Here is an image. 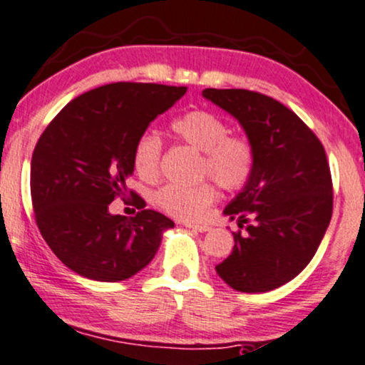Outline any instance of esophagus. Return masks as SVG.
<instances>
[{
	"label": "esophagus",
	"mask_w": 365,
	"mask_h": 365,
	"mask_svg": "<svg viewBox=\"0 0 365 365\" xmlns=\"http://www.w3.org/2000/svg\"><path fill=\"white\" fill-rule=\"evenodd\" d=\"M185 227H188V230H192L195 232H205L210 230V226H207V225H185Z\"/></svg>",
	"instance_id": "1"
}]
</instances>
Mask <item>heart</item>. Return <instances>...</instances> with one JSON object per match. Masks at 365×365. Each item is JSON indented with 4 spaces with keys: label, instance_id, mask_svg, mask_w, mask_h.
<instances>
[{
    "label": "heart",
    "instance_id": "1",
    "mask_svg": "<svg viewBox=\"0 0 365 365\" xmlns=\"http://www.w3.org/2000/svg\"><path fill=\"white\" fill-rule=\"evenodd\" d=\"M171 130L180 140L202 153V171L209 173L221 187L238 190L252 178L255 170V148L245 135L227 134L226 122L207 110H192L171 122ZM161 138L146 130L135 140L133 165L144 180L158 177L161 160ZM216 199L209 182L195 187L168 183L160 188L156 202L165 212L180 219H199Z\"/></svg>",
    "mask_w": 365,
    "mask_h": 365
}]
</instances>
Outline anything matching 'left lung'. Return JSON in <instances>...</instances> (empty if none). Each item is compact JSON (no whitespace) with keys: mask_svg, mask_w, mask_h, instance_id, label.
Listing matches in <instances>:
<instances>
[{"mask_svg":"<svg viewBox=\"0 0 365 365\" xmlns=\"http://www.w3.org/2000/svg\"><path fill=\"white\" fill-rule=\"evenodd\" d=\"M202 96L240 122L255 148V170L225 216L235 248L216 267L240 292H269L299 275L330 225L333 187L323 144L277 100L248 90L207 88Z\"/></svg>","mask_w":365,"mask_h":365,"instance_id":"obj_1","label":"left lung"}]
</instances>
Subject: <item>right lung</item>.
Segmentation results:
<instances>
[{
	"label": "right lung",
	"mask_w": 365,
	"mask_h": 365,
	"mask_svg": "<svg viewBox=\"0 0 365 365\" xmlns=\"http://www.w3.org/2000/svg\"><path fill=\"white\" fill-rule=\"evenodd\" d=\"M185 86L112 83L69 102L34 149L30 192L35 221L56 257L83 277L118 282L155 258L175 222L156 210L110 214L134 173V144ZM139 209L144 200L138 197Z\"/></svg>",
	"instance_id": "obj_1"
}]
</instances>
